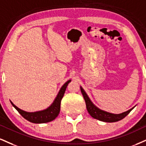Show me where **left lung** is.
<instances>
[{
	"label": "left lung",
	"mask_w": 146,
	"mask_h": 146,
	"mask_svg": "<svg viewBox=\"0 0 146 146\" xmlns=\"http://www.w3.org/2000/svg\"><path fill=\"white\" fill-rule=\"evenodd\" d=\"M81 92L82 93V95L84 96V99L85 100L86 104V108L89 114L92 116L93 118L99 120L100 121H103L105 122H114L117 121L121 120L123 119L124 117L131 112V110H133L135 107H133L131 109H130L128 111H124L123 113L115 114L110 113V112L105 111L104 110H102L99 109L98 107H96L94 103L91 101L89 96H88L87 93L85 92L84 88L82 86H80Z\"/></svg>",
	"instance_id": "obj_1"
}]
</instances>
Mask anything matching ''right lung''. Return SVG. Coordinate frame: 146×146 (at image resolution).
<instances>
[{"instance_id":"right-lung-1","label":"right lung","mask_w":146,"mask_h":146,"mask_svg":"<svg viewBox=\"0 0 146 146\" xmlns=\"http://www.w3.org/2000/svg\"><path fill=\"white\" fill-rule=\"evenodd\" d=\"M71 82V80H69L63 84L62 86L60 89L58 94L56 95L55 99L54 100L53 103L48 108H47L43 110L34 112L26 111L24 110H22L19 108H17L16 105L13 104V102L11 101H10V102H11L13 107H14V108L20 113V115L23 117H24L26 120L29 121V122L35 124L47 123V122L54 120L58 115L60 110L61 100H62L63 96H64L68 83Z\"/></svg>"}]
</instances>
